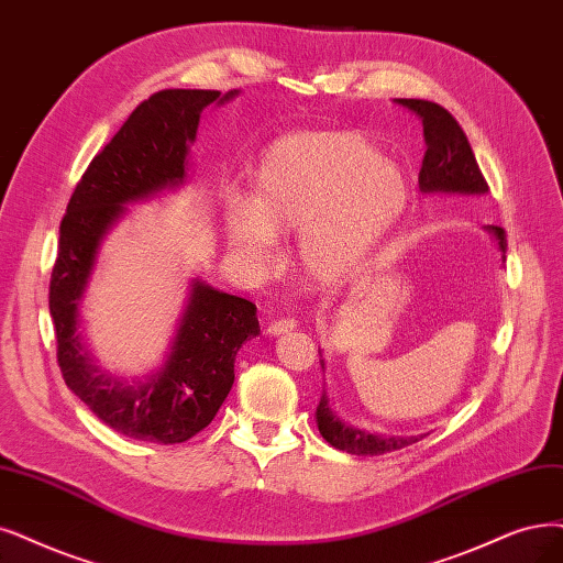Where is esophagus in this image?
<instances>
[{
	"mask_svg": "<svg viewBox=\"0 0 563 563\" xmlns=\"http://www.w3.org/2000/svg\"><path fill=\"white\" fill-rule=\"evenodd\" d=\"M295 327H297V320H292V318L274 320V322H268L266 334L268 336H280V334H287V331H295Z\"/></svg>",
	"mask_w": 563,
	"mask_h": 563,
	"instance_id": "esophagus-1",
	"label": "esophagus"
}]
</instances>
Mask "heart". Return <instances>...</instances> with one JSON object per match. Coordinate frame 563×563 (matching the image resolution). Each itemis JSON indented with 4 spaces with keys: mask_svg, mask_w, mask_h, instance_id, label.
I'll return each mask as SVG.
<instances>
[{
    "mask_svg": "<svg viewBox=\"0 0 563 563\" xmlns=\"http://www.w3.org/2000/svg\"><path fill=\"white\" fill-rule=\"evenodd\" d=\"M410 183L399 164L355 132H299L271 143L250 201L222 208L227 247L255 274H268L276 239L295 234V266L320 289L366 264L406 211Z\"/></svg>",
    "mask_w": 563,
    "mask_h": 563,
    "instance_id": "obj_1",
    "label": "heart"
}]
</instances>
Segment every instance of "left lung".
Returning <instances> with one entry per match:
<instances>
[{"label":"left lung","instance_id":"obj_1","mask_svg":"<svg viewBox=\"0 0 563 563\" xmlns=\"http://www.w3.org/2000/svg\"><path fill=\"white\" fill-rule=\"evenodd\" d=\"M401 107L408 111L418 113L424 124V141H427V153L422 159L420 169V192L422 195H464V197H481L489 192V185L481 172V166L475 162V155L471 151V143L460 128V122L452 118L450 111L427 99H399ZM487 232L494 236L498 253L506 262V232L501 227L487 224ZM322 357V350H320ZM322 368L324 360H320ZM316 422L322 433V439L334 445L336 450L350 452V454H385L408 448L424 439L422 435H380V433H368L364 429H357L352 424H345L339 415L331 410L329 404V391L322 389V397L316 410Z\"/></svg>","mask_w":563,"mask_h":563}]
</instances>
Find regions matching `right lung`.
<instances>
[{
    "label": "right lung",
    "instance_id": "1",
    "mask_svg": "<svg viewBox=\"0 0 563 563\" xmlns=\"http://www.w3.org/2000/svg\"><path fill=\"white\" fill-rule=\"evenodd\" d=\"M239 90H162L132 111L103 145L69 199L51 276V318L62 378L97 418L134 441L174 445L211 424L234 385L241 345L260 334L257 306L192 278L164 362L148 376H118L97 364L80 308L103 239L128 206L178 190L208 103Z\"/></svg>",
    "mask_w": 563,
    "mask_h": 563
}]
</instances>
